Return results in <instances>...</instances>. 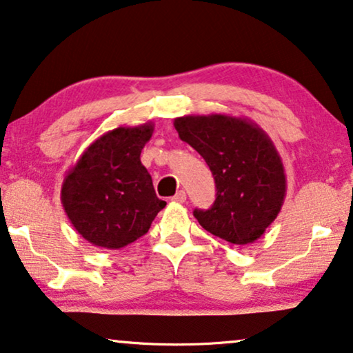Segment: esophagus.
<instances>
[{"label": "esophagus", "instance_id": "obj_1", "mask_svg": "<svg viewBox=\"0 0 353 353\" xmlns=\"http://www.w3.org/2000/svg\"><path fill=\"white\" fill-rule=\"evenodd\" d=\"M185 199H187L185 192L179 190V192L174 194V196L171 198V201H172V203H185Z\"/></svg>", "mask_w": 353, "mask_h": 353}]
</instances>
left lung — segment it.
<instances>
[{"label": "left lung", "mask_w": 353, "mask_h": 353, "mask_svg": "<svg viewBox=\"0 0 353 353\" xmlns=\"http://www.w3.org/2000/svg\"><path fill=\"white\" fill-rule=\"evenodd\" d=\"M174 126L208 163L217 187L212 208L194 209L199 225L234 245L260 239L287 193L283 163L270 136L252 120L227 114L183 115Z\"/></svg>", "instance_id": "8db88e82"}]
</instances>
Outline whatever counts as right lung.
<instances>
[{"instance_id": "1", "label": "right lung", "mask_w": 353, "mask_h": 353, "mask_svg": "<svg viewBox=\"0 0 353 353\" xmlns=\"http://www.w3.org/2000/svg\"><path fill=\"white\" fill-rule=\"evenodd\" d=\"M152 133V122L108 131L83 150L63 179V209L92 245L117 250L134 243L166 206L141 163Z\"/></svg>"}]
</instances>
